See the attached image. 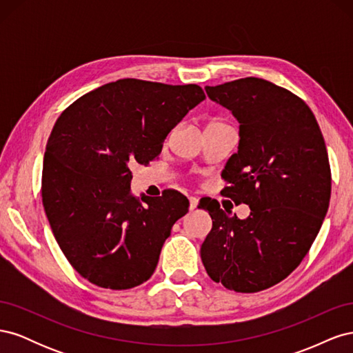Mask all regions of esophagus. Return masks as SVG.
Here are the masks:
<instances>
[{
    "label": "esophagus",
    "instance_id": "1",
    "mask_svg": "<svg viewBox=\"0 0 353 353\" xmlns=\"http://www.w3.org/2000/svg\"><path fill=\"white\" fill-rule=\"evenodd\" d=\"M199 205V199L197 197H190V210H194Z\"/></svg>",
    "mask_w": 353,
    "mask_h": 353
}]
</instances>
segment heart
Segmentation results:
<instances>
[{
  "instance_id": "heart-1",
  "label": "heart",
  "mask_w": 353,
  "mask_h": 353,
  "mask_svg": "<svg viewBox=\"0 0 353 353\" xmlns=\"http://www.w3.org/2000/svg\"><path fill=\"white\" fill-rule=\"evenodd\" d=\"M219 125H227V123H223L222 121H218V119H215V121H212L208 126H219Z\"/></svg>"
}]
</instances>
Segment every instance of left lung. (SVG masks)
<instances>
[{
	"mask_svg": "<svg viewBox=\"0 0 353 353\" xmlns=\"http://www.w3.org/2000/svg\"><path fill=\"white\" fill-rule=\"evenodd\" d=\"M206 92L240 122L222 196L249 205L250 215L239 219L216 200H200L212 218L201 261L215 283L256 293L283 281L311 249L331 196L328 153L312 110L279 85L243 78Z\"/></svg>",
	"mask_w": 353,
	"mask_h": 353,
	"instance_id": "8db88e82",
	"label": "left lung"
}]
</instances>
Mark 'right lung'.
I'll return each mask as SVG.
<instances>
[{
	"label": "right lung",
	"instance_id": "1",
	"mask_svg": "<svg viewBox=\"0 0 353 353\" xmlns=\"http://www.w3.org/2000/svg\"><path fill=\"white\" fill-rule=\"evenodd\" d=\"M205 99L196 83L126 78L60 114L44 154L42 205L61 252L85 280L126 290L153 275L188 200L175 190L135 197L130 166L156 159L170 130Z\"/></svg>",
	"mask_w": 353,
	"mask_h": 353
}]
</instances>
